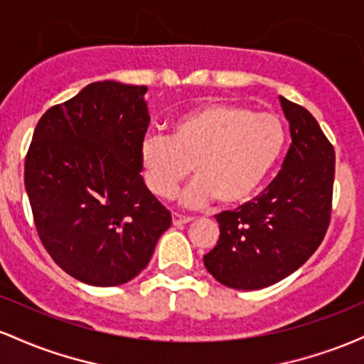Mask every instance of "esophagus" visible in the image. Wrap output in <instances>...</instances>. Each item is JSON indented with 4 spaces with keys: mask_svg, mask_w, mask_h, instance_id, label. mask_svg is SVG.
I'll return each mask as SVG.
<instances>
[{
    "mask_svg": "<svg viewBox=\"0 0 364 364\" xmlns=\"http://www.w3.org/2000/svg\"><path fill=\"white\" fill-rule=\"evenodd\" d=\"M191 220H193V219H191V217L176 214V212H174V214H173V224L174 225H185L188 223H191Z\"/></svg>",
    "mask_w": 364,
    "mask_h": 364,
    "instance_id": "34e87169",
    "label": "esophagus"
}]
</instances>
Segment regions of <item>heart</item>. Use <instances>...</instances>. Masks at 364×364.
I'll return each mask as SVG.
<instances>
[{
	"label": "heart",
	"mask_w": 364,
	"mask_h": 364,
	"mask_svg": "<svg viewBox=\"0 0 364 364\" xmlns=\"http://www.w3.org/2000/svg\"><path fill=\"white\" fill-rule=\"evenodd\" d=\"M284 147L286 129L275 114L212 102L179 116L169 136H144L139 159L145 185L159 198H171L193 169L196 178L179 195L181 205L200 207L217 198L229 207L260 190Z\"/></svg>",
	"instance_id": "obj_1"
}]
</instances>
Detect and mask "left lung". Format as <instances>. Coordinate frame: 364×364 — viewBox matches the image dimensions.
<instances>
[{
  "mask_svg": "<svg viewBox=\"0 0 364 364\" xmlns=\"http://www.w3.org/2000/svg\"><path fill=\"white\" fill-rule=\"evenodd\" d=\"M279 101L292 139L282 171L260 196L215 215L219 241L203 257L212 277L232 289H263L296 272L328 228L333 147L304 107Z\"/></svg>",
  "mask_w": 364,
  "mask_h": 364,
  "instance_id": "8db88e82",
  "label": "left lung"
}]
</instances>
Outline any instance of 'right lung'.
Listing matches in <instances>:
<instances>
[{
	"label": "right lung",
	"mask_w": 364,
	"mask_h": 364,
	"mask_svg": "<svg viewBox=\"0 0 364 364\" xmlns=\"http://www.w3.org/2000/svg\"><path fill=\"white\" fill-rule=\"evenodd\" d=\"M147 90L89 83L44 112L25 159V190L44 248L89 286L136 277L171 225V212L140 174Z\"/></svg>",
	"instance_id": "obj_1"
}]
</instances>
